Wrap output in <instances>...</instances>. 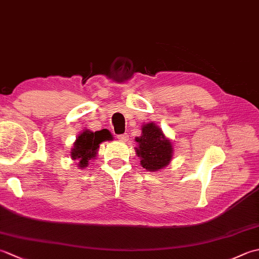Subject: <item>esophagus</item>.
I'll return each mask as SVG.
<instances>
[{
    "mask_svg": "<svg viewBox=\"0 0 259 259\" xmlns=\"http://www.w3.org/2000/svg\"><path fill=\"white\" fill-rule=\"evenodd\" d=\"M117 138L120 140V141H126L128 140V135L126 134H123V135H118Z\"/></svg>",
    "mask_w": 259,
    "mask_h": 259,
    "instance_id": "34e87169",
    "label": "esophagus"
}]
</instances>
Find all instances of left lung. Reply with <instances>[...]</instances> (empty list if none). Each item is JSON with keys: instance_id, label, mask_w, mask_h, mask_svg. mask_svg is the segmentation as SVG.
I'll return each mask as SVG.
<instances>
[{"instance_id": "obj_1", "label": "left lung", "mask_w": 259, "mask_h": 259, "mask_svg": "<svg viewBox=\"0 0 259 259\" xmlns=\"http://www.w3.org/2000/svg\"><path fill=\"white\" fill-rule=\"evenodd\" d=\"M138 147L135 148L140 158L141 166L148 171H159L171 161L174 148L171 141L163 135L162 130L153 122L142 125L140 137L136 138Z\"/></svg>"}]
</instances>
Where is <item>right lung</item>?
Here are the masks:
<instances>
[{
    "label": "right lung",
    "instance_id": "1",
    "mask_svg": "<svg viewBox=\"0 0 259 259\" xmlns=\"http://www.w3.org/2000/svg\"><path fill=\"white\" fill-rule=\"evenodd\" d=\"M112 136L107 129L92 133L90 130H84L80 134L73 144L71 150V158L73 160H78V167L80 169L85 168L90 160L96 159L98 153L99 145L103 141L112 140Z\"/></svg>",
    "mask_w": 259,
    "mask_h": 259
}]
</instances>
